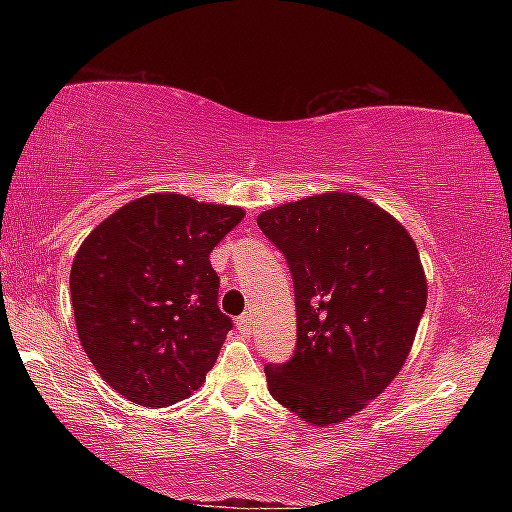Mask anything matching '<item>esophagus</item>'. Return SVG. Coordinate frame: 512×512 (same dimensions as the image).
<instances>
[{"instance_id":"esophagus-1","label":"esophagus","mask_w":512,"mask_h":512,"mask_svg":"<svg viewBox=\"0 0 512 512\" xmlns=\"http://www.w3.org/2000/svg\"><path fill=\"white\" fill-rule=\"evenodd\" d=\"M237 327H239V332H241V334H250V327H253V316H250V314L239 316V320H237Z\"/></svg>"}]
</instances>
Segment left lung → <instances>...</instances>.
<instances>
[{
  "label": "left lung",
  "instance_id": "obj_1",
  "mask_svg": "<svg viewBox=\"0 0 512 512\" xmlns=\"http://www.w3.org/2000/svg\"><path fill=\"white\" fill-rule=\"evenodd\" d=\"M287 257L298 345L268 363V393L314 427L366 409L400 375L427 307L418 246L393 214L350 192H325L257 216Z\"/></svg>",
  "mask_w": 512,
  "mask_h": 512
}]
</instances>
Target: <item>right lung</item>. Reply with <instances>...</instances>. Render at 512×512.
<instances>
[{"label":"right lung","mask_w":512,"mask_h":512,"mask_svg":"<svg viewBox=\"0 0 512 512\" xmlns=\"http://www.w3.org/2000/svg\"><path fill=\"white\" fill-rule=\"evenodd\" d=\"M235 205L146 194L112 212L76 253V332L101 379L128 402L171 406L203 386L232 320L221 314L214 246Z\"/></svg>","instance_id":"obj_1"}]
</instances>
